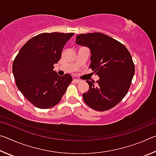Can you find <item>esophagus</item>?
Listing matches in <instances>:
<instances>
[{
  "mask_svg": "<svg viewBox=\"0 0 156 156\" xmlns=\"http://www.w3.org/2000/svg\"><path fill=\"white\" fill-rule=\"evenodd\" d=\"M73 82H74V83H80V80H78V79H76V78H74L73 79Z\"/></svg>",
  "mask_w": 156,
  "mask_h": 156,
  "instance_id": "34e87169",
  "label": "esophagus"
}]
</instances>
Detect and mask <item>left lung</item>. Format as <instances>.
Masks as SVG:
<instances>
[{
	"label": "left lung",
	"mask_w": 156,
	"mask_h": 156,
	"mask_svg": "<svg viewBox=\"0 0 156 156\" xmlns=\"http://www.w3.org/2000/svg\"><path fill=\"white\" fill-rule=\"evenodd\" d=\"M76 43L90 49L89 67L99 76L96 83L86 80L89 89L83 94L84 102L99 112L112 109L131 86L135 66L130 53L120 42L99 32L79 34Z\"/></svg>",
	"instance_id": "left-lung-1"
}]
</instances>
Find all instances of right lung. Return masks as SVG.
Listing matches in <instances>:
<instances>
[{"mask_svg":"<svg viewBox=\"0 0 156 156\" xmlns=\"http://www.w3.org/2000/svg\"><path fill=\"white\" fill-rule=\"evenodd\" d=\"M73 33H43L29 40L16 56L12 72L18 89L34 106L49 109L60 101L72 81L68 73L60 76L54 65Z\"/></svg>","mask_w":156,"mask_h":156,"instance_id":"add662e5","label":"right lung"}]
</instances>
